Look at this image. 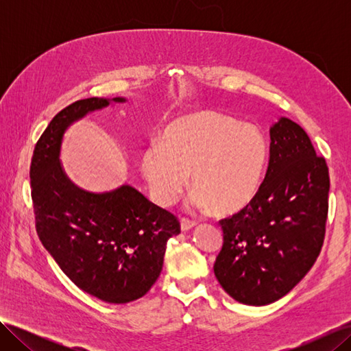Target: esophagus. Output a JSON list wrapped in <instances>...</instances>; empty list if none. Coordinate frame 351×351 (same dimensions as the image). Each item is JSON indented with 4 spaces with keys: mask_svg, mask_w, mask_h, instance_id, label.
Masks as SVG:
<instances>
[{
    "mask_svg": "<svg viewBox=\"0 0 351 351\" xmlns=\"http://www.w3.org/2000/svg\"><path fill=\"white\" fill-rule=\"evenodd\" d=\"M180 227H182V231H189L196 227V222L190 221L187 218H182V221H180Z\"/></svg>",
    "mask_w": 351,
    "mask_h": 351,
    "instance_id": "34e87169",
    "label": "esophagus"
}]
</instances>
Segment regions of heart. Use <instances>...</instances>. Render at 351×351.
Returning <instances> with one entry per match:
<instances>
[{
	"instance_id": "1",
	"label": "heart",
	"mask_w": 351,
	"mask_h": 351,
	"mask_svg": "<svg viewBox=\"0 0 351 351\" xmlns=\"http://www.w3.org/2000/svg\"><path fill=\"white\" fill-rule=\"evenodd\" d=\"M267 161L268 143L258 127L222 112L196 111L168 123L141 165L158 205H171L192 174L190 206L231 215L256 197Z\"/></svg>"
}]
</instances>
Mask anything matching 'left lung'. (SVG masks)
Instances as JSON below:
<instances>
[{
  "instance_id": "1",
  "label": "left lung",
  "mask_w": 351,
  "mask_h": 351,
  "mask_svg": "<svg viewBox=\"0 0 351 351\" xmlns=\"http://www.w3.org/2000/svg\"><path fill=\"white\" fill-rule=\"evenodd\" d=\"M269 161L250 205L221 219L224 244L214 265L222 289L250 306L280 300L319 256L329 176L309 136L287 117L269 127Z\"/></svg>"
}]
</instances>
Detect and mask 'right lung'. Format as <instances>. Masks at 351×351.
Segmentation results:
<instances>
[{
  "mask_svg": "<svg viewBox=\"0 0 351 351\" xmlns=\"http://www.w3.org/2000/svg\"><path fill=\"white\" fill-rule=\"evenodd\" d=\"M123 97L88 98L60 111L42 133L30 165L38 236L79 289L107 303L141 299L162 271L180 222L130 184L89 192L67 176L61 145L69 127Z\"/></svg>",
  "mask_w": 351,
  "mask_h": 351,
  "instance_id": "1",
  "label": "right lung"
}]
</instances>
